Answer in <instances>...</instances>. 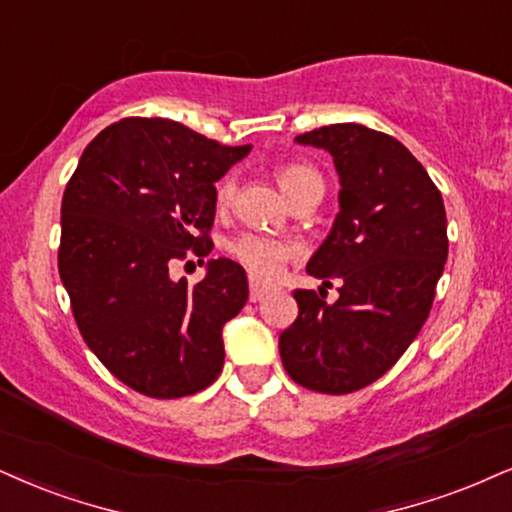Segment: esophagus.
<instances>
[{
	"label": "esophagus",
	"mask_w": 512,
	"mask_h": 512,
	"mask_svg": "<svg viewBox=\"0 0 512 512\" xmlns=\"http://www.w3.org/2000/svg\"><path fill=\"white\" fill-rule=\"evenodd\" d=\"M268 292H270L268 285H263V282L258 280V277L249 275V296H251V301H261Z\"/></svg>",
	"instance_id": "34e87169"
}]
</instances>
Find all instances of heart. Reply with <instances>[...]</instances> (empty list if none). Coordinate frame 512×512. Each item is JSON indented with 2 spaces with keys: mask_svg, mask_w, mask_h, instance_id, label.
Masks as SVG:
<instances>
[{
  "mask_svg": "<svg viewBox=\"0 0 512 512\" xmlns=\"http://www.w3.org/2000/svg\"><path fill=\"white\" fill-rule=\"evenodd\" d=\"M275 178L289 199H296L308 187L323 182L318 170L296 161L280 163L275 168ZM232 197H235V180L220 178L216 185V206L227 208ZM227 254L254 277H273L294 256V246L282 242V239L258 235V232H244V235H237L227 242Z\"/></svg>",
  "mask_w": 512,
  "mask_h": 512,
  "instance_id": "heart-1",
  "label": "heart"
}]
</instances>
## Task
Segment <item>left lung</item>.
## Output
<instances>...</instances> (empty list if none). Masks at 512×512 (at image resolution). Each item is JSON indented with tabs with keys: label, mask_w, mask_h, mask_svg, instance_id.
<instances>
[{
	"label": "left lung",
	"mask_w": 512,
	"mask_h": 512,
	"mask_svg": "<svg viewBox=\"0 0 512 512\" xmlns=\"http://www.w3.org/2000/svg\"><path fill=\"white\" fill-rule=\"evenodd\" d=\"M296 142L330 151L342 185L330 235L306 266L323 287L339 280V299L296 289L299 315L280 334V358L301 387L351 394L380 380L425 325L449 256L446 208L391 135L337 123Z\"/></svg>",
	"instance_id": "8db88e82"
}]
</instances>
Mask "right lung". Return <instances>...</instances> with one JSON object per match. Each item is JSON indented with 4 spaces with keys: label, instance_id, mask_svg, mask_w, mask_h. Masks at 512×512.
Masks as SVG:
<instances>
[{
    "label": "right lung",
    "instance_id": "right-lung-1",
    "mask_svg": "<svg viewBox=\"0 0 512 512\" xmlns=\"http://www.w3.org/2000/svg\"><path fill=\"white\" fill-rule=\"evenodd\" d=\"M249 151L168 118H123L87 144L63 192L59 275L75 323L111 375L151 399L197 394L223 370L244 268L213 258L197 285L173 268L211 254L216 182Z\"/></svg>",
    "mask_w": 512,
    "mask_h": 512
}]
</instances>
